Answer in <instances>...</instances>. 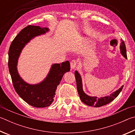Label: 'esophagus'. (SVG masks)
Returning <instances> with one entry per match:
<instances>
[{
  "mask_svg": "<svg viewBox=\"0 0 135 135\" xmlns=\"http://www.w3.org/2000/svg\"><path fill=\"white\" fill-rule=\"evenodd\" d=\"M76 66H77V63L76 62V61L72 60L71 62H70V68H71L72 70L75 69V68H76Z\"/></svg>",
  "mask_w": 135,
  "mask_h": 135,
  "instance_id": "obj_1",
  "label": "esophagus"
}]
</instances>
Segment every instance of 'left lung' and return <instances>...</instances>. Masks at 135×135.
<instances>
[{
  "label": "left lung",
  "mask_w": 135,
  "mask_h": 135,
  "mask_svg": "<svg viewBox=\"0 0 135 135\" xmlns=\"http://www.w3.org/2000/svg\"><path fill=\"white\" fill-rule=\"evenodd\" d=\"M120 53L124 57L127 59V54H126V46H125L124 42L122 41L121 39V43L120 45ZM75 76L76 81L77 85V90L78 92L79 97L81 98V101L86 105L89 106H93L94 107H100L101 106L105 105L107 104L110 103L113 101L119 95L120 92L122 91V89L123 87V85L121 88H119L118 90H116L113 92L112 94H111L110 95L98 98L95 96H89L85 93L83 90V85H82V80L81 75L79 73L75 70Z\"/></svg>",
  "instance_id": "8db88e82"
}]
</instances>
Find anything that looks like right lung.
<instances>
[{
  "label": "right lung",
  "instance_id": "add662e5",
  "mask_svg": "<svg viewBox=\"0 0 135 135\" xmlns=\"http://www.w3.org/2000/svg\"><path fill=\"white\" fill-rule=\"evenodd\" d=\"M49 28L28 25L21 31L9 50L8 67L14 88L28 104L37 108L49 107L54 101L56 89L65 73L70 71L69 61L53 63L46 77L39 83L31 84L23 80L18 71V61L23 49L35 37L49 32Z\"/></svg>",
  "mask_w": 135,
  "mask_h": 135
}]
</instances>
